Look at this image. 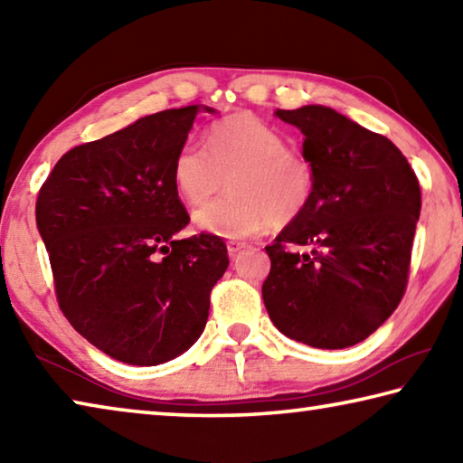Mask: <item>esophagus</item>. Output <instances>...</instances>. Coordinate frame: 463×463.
I'll use <instances>...</instances> for the list:
<instances>
[{"label": "esophagus", "instance_id": "34e87169", "mask_svg": "<svg viewBox=\"0 0 463 463\" xmlns=\"http://www.w3.org/2000/svg\"><path fill=\"white\" fill-rule=\"evenodd\" d=\"M226 249H229V257H237L242 249H247V242H239V241H231L229 245H226Z\"/></svg>", "mask_w": 463, "mask_h": 463}]
</instances>
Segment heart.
Segmentation results:
<instances>
[{"label":"heart","mask_w":463,"mask_h":463,"mask_svg":"<svg viewBox=\"0 0 463 463\" xmlns=\"http://www.w3.org/2000/svg\"><path fill=\"white\" fill-rule=\"evenodd\" d=\"M208 151L187 143L174 159V185L190 203L202 206L231 184V195L194 214L200 231L222 239H242L271 221L284 226L308 208L315 171L304 156L288 151L286 138L253 114L241 112L214 122Z\"/></svg>","instance_id":"b5f03b06"}]
</instances>
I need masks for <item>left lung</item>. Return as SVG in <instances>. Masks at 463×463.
Returning <instances> with one entry per match:
<instances>
[{
  "label": "left lung",
  "mask_w": 463,
  "mask_h": 463,
  "mask_svg": "<svg viewBox=\"0 0 463 463\" xmlns=\"http://www.w3.org/2000/svg\"><path fill=\"white\" fill-rule=\"evenodd\" d=\"M304 135L315 171L308 208L268 250L263 302L289 339L345 349L370 336L401 304L420 187L386 137L326 106L276 109Z\"/></svg>",
  "instance_id": "left-lung-1"
}]
</instances>
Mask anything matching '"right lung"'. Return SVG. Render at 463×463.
Here are the masks:
<instances>
[{"mask_svg":"<svg viewBox=\"0 0 463 463\" xmlns=\"http://www.w3.org/2000/svg\"><path fill=\"white\" fill-rule=\"evenodd\" d=\"M200 109L216 112L163 109L71 148L38 192L36 226L62 315L130 365H159L190 349L229 268L216 234L177 239L190 216L171 169Z\"/></svg>","mask_w":463,"mask_h":463,"instance_id":"right-lung-1","label":"right lung"}]
</instances>
